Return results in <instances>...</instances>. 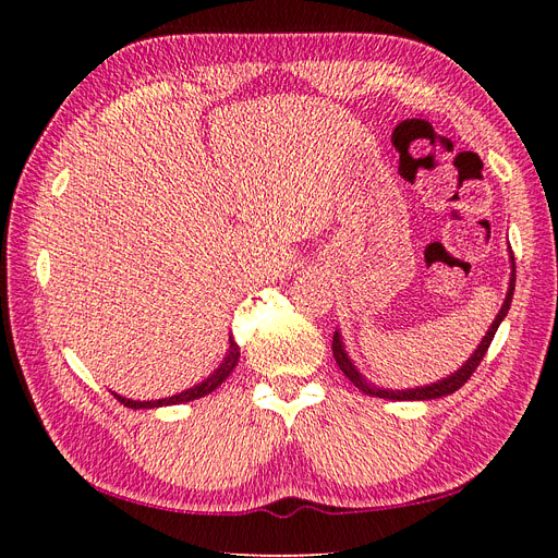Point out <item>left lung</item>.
Returning <instances> with one entry per match:
<instances>
[{
  "label": "left lung",
  "instance_id": "1",
  "mask_svg": "<svg viewBox=\"0 0 558 558\" xmlns=\"http://www.w3.org/2000/svg\"><path fill=\"white\" fill-rule=\"evenodd\" d=\"M512 293H514V256H512V279H510V291H508V298H505L502 302V310L498 312L496 320L492 324V328H488L486 337L482 340V344L477 347V351L472 353L470 361L459 369V373H453L451 377L437 381V384H430V386H424V388H410V391H381V388H375V386H367V381L359 375V369L351 365V361L347 359V353L342 349V342H340V332H335L332 337V356L337 361V365H340L342 373L356 384L363 393L367 396H375V398H388V400H433V398H442V396H449L453 391H459V388L472 377V373L480 367L482 359L486 356L488 347H492V340L494 335L500 326V320L508 316V310H510V302H512Z\"/></svg>",
  "mask_w": 558,
  "mask_h": 558
}]
</instances>
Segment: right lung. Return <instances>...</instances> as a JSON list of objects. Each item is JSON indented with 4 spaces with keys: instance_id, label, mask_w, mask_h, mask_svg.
<instances>
[{
    "instance_id": "add662e5",
    "label": "right lung",
    "mask_w": 558,
    "mask_h": 558,
    "mask_svg": "<svg viewBox=\"0 0 558 558\" xmlns=\"http://www.w3.org/2000/svg\"><path fill=\"white\" fill-rule=\"evenodd\" d=\"M238 361H240V347H238V342H234L232 337H230V351H228L226 361L221 363V367H218L216 373H214L211 377H207V379L202 381V384H197V386L189 388V391H183V393H179V396H172V398L150 400V402H134V400L121 398V396H116V393H113V398H118V402L125 404V408H132V410H140V408H162V404H179V402L197 400V398H202V396L211 393L216 386H221V384L228 379V375H230L232 369H234V365H238Z\"/></svg>"
}]
</instances>
